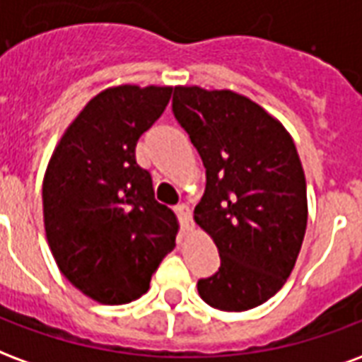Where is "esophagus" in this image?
Wrapping results in <instances>:
<instances>
[{
	"label": "esophagus",
	"mask_w": 362,
	"mask_h": 362,
	"mask_svg": "<svg viewBox=\"0 0 362 362\" xmlns=\"http://www.w3.org/2000/svg\"><path fill=\"white\" fill-rule=\"evenodd\" d=\"M177 216L179 220H181V223H183L185 229H191L192 228V214H191V208L187 206V204H179L177 208Z\"/></svg>",
	"instance_id": "esophagus-1"
}]
</instances>
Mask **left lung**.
<instances>
[{
	"label": "left lung",
	"instance_id": "obj_1",
	"mask_svg": "<svg viewBox=\"0 0 362 362\" xmlns=\"http://www.w3.org/2000/svg\"><path fill=\"white\" fill-rule=\"evenodd\" d=\"M173 113L206 168L194 221L212 237L220 270L199 279L204 303L243 313L289 278L307 231V181L291 134L233 90L175 86Z\"/></svg>",
	"mask_w": 362,
	"mask_h": 362
}]
</instances>
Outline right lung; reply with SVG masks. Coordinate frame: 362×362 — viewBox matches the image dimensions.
<instances>
[{
	"label": "right lung",
	"instance_id": "obj_1",
	"mask_svg": "<svg viewBox=\"0 0 362 362\" xmlns=\"http://www.w3.org/2000/svg\"><path fill=\"white\" fill-rule=\"evenodd\" d=\"M171 92L154 84L105 88L67 127L47 163V245L63 276L102 305L144 295L175 247L177 218L154 199L152 177L134 158Z\"/></svg>",
	"mask_w": 362,
	"mask_h": 362
}]
</instances>
